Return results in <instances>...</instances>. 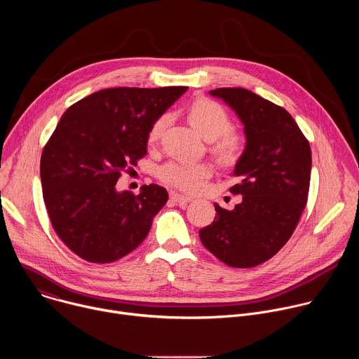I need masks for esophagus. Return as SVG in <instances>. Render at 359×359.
Here are the masks:
<instances>
[{
	"mask_svg": "<svg viewBox=\"0 0 359 359\" xmlns=\"http://www.w3.org/2000/svg\"><path fill=\"white\" fill-rule=\"evenodd\" d=\"M170 198H172L173 201L179 203L180 206H183V204H186V203H189V201L191 200L190 197H187V196H182V194H179V193H175V191H172V193H170Z\"/></svg>",
	"mask_w": 359,
	"mask_h": 359,
	"instance_id": "esophagus-1",
	"label": "esophagus"
}]
</instances>
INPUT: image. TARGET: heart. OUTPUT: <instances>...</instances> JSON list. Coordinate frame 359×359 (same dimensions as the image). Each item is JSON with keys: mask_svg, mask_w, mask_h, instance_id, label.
Returning a JSON list of instances; mask_svg holds the SVG:
<instances>
[{"mask_svg": "<svg viewBox=\"0 0 359 359\" xmlns=\"http://www.w3.org/2000/svg\"><path fill=\"white\" fill-rule=\"evenodd\" d=\"M187 119L200 136L206 140H212V150L222 162L231 165L241 158L245 149V139L241 133L230 130V116L217 102L208 97L196 99L187 109ZM166 123V115L151 123L147 133V142L150 144L161 139ZM212 173L213 168L206 162L173 161L161 168L159 177L179 190L196 191L212 176Z\"/></svg>", "mask_w": 359, "mask_h": 359, "instance_id": "heart-1", "label": "heart"}]
</instances>
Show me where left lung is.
Returning a JSON list of instances; mask_svg holds the SVG:
<instances>
[{"instance_id":"1","label":"left lung","mask_w":359,"mask_h":359,"mask_svg":"<svg viewBox=\"0 0 359 359\" xmlns=\"http://www.w3.org/2000/svg\"><path fill=\"white\" fill-rule=\"evenodd\" d=\"M244 125L245 149L230 191L233 210L215 204V222L198 231L203 245L230 267H255L276 255L294 233L309 198L311 147L292 116L244 88H219Z\"/></svg>"}]
</instances>
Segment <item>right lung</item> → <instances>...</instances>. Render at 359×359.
Segmentation results:
<instances>
[{"mask_svg":"<svg viewBox=\"0 0 359 359\" xmlns=\"http://www.w3.org/2000/svg\"><path fill=\"white\" fill-rule=\"evenodd\" d=\"M187 86L108 88L69 107L41 156L43 201L65 245L89 263H112L147 236L168 190H116L121 172L147 153V133Z\"/></svg>","mask_w":359,"mask_h":359,"instance_id":"right-lung-1","label":"right lung"}]
</instances>
